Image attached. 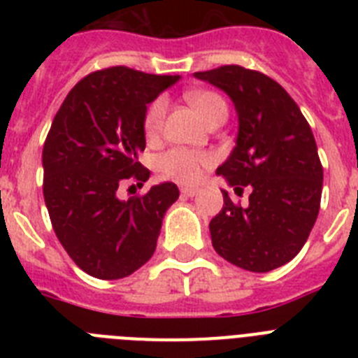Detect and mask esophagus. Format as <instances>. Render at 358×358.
Masks as SVG:
<instances>
[{"mask_svg": "<svg viewBox=\"0 0 358 358\" xmlns=\"http://www.w3.org/2000/svg\"><path fill=\"white\" fill-rule=\"evenodd\" d=\"M181 194L185 195V197H194V195L199 194L197 188H188V186H185V188H181Z\"/></svg>", "mask_w": 358, "mask_h": 358, "instance_id": "34e87169", "label": "esophagus"}]
</instances>
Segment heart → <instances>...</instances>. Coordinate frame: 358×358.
Masks as SVG:
<instances>
[{
  "label": "heart",
  "mask_w": 358,
  "mask_h": 358,
  "mask_svg": "<svg viewBox=\"0 0 358 358\" xmlns=\"http://www.w3.org/2000/svg\"><path fill=\"white\" fill-rule=\"evenodd\" d=\"M188 102L195 107L199 115L208 122L217 115H227V106L220 94L213 91H192L188 93ZM164 115H166V98L157 96L145 110L143 131L148 140H156L163 131ZM215 163L213 154L189 148H170L161 154L157 159V170L164 179L192 185L201 179L202 172Z\"/></svg>",
  "instance_id": "b5f03b06"
}]
</instances>
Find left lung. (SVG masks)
I'll use <instances>...</instances> for the list:
<instances>
[{
	"label": "left lung",
	"instance_id": "1",
	"mask_svg": "<svg viewBox=\"0 0 358 358\" xmlns=\"http://www.w3.org/2000/svg\"><path fill=\"white\" fill-rule=\"evenodd\" d=\"M195 77L226 91L238 113L236 147L217 173L236 194L251 188L248 206L222 192L211 243L229 264L268 273L301 251L317 218L322 164L314 134L292 96L264 73L229 64Z\"/></svg>",
	"mask_w": 358,
	"mask_h": 358
}]
</instances>
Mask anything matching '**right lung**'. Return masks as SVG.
Wrapping results in <instances>:
<instances>
[{"instance_id": "right-lung-1", "label": "right lung", "mask_w": 358, "mask_h": 358, "mask_svg": "<svg viewBox=\"0 0 358 358\" xmlns=\"http://www.w3.org/2000/svg\"><path fill=\"white\" fill-rule=\"evenodd\" d=\"M179 77L127 66L98 69L75 84L57 110L43 148V194L57 238L90 276L120 280L156 251L164 211L179 197L173 182L129 201L118 186H143L148 103Z\"/></svg>"}]
</instances>
